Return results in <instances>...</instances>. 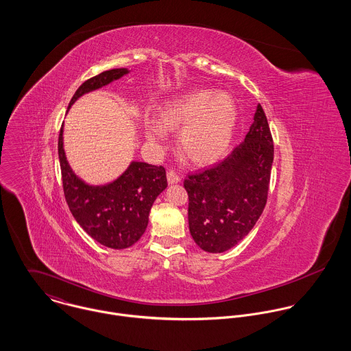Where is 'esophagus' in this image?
I'll return each mask as SVG.
<instances>
[{"label":"esophagus","instance_id":"34e87169","mask_svg":"<svg viewBox=\"0 0 351 351\" xmlns=\"http://www.w3.org/2000/svg\"><path fill=\"white\" fill-rule=\"evenodd\" d=\"M167 181H169V184H178L181 181V177L177 171L170 170V171H167Z\"/></svg>","mask_w":351,"mask_h":351}]
</instances>
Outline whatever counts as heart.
<instances>
[{
	"instance_id": "1",
	"label": "heart",
	"mask_w": 351,
	"mask_h": 351,
	"mask_svg": "<svg viewBox=\"0 0 351 351\" xmlns=\"http://www.w3.org/2000/svg\"><path fill=\"white\" fill-rule=\"evenodd\" d=\"M158 119L160 125H146L150 142L160 145L166 139L165 128H181L180 145L185 155L196 163H209L230 147L238 123V108L227 93L196 90L163 104Z\"/></svg>"
}]
</instances>
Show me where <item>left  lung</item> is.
Returning <instances> with one entry per match:
<instances>
[{
    "mask_svg": "<svg viewBox=\"0 0 351 351\" xmlns=\"http://www.w3.org/2000/svg\"><path fill=\"white\" fill-rule=\"evenodd\" d=\"M273 158V138L258 104L245 141L220 163L184 181L189 231L200 249L230 250L250 232L267 201Z\"/></svg>",
    "mask_w": 351,
    "mask_h": 351,
    "instance_id": "8db88e82",
    "label": "left lung"
}]
</instances>
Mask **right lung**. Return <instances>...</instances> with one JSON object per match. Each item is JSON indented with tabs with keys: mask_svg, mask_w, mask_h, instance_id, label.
<instances>
[{
	"mask_svg": "<svg viewBox=\"0 0 351 351\" xmlns=\"http://www.w3.org/2000/svg\"><path fill=\"white\" fill-rule=\"evenodd\" d=\"M128 73L127 69H112L85 81L74 93L69 108L85 93L97 90ZM58 154L64 199L77 223L109 249L121 250L135 245L147 228L154 201L167 186L165 167L134 160L113 182L89 185L74 174L66 159L63 125Z\"/></svg>",
	"mask_w": 351,
	"mask_h": 351,
	"instance_id": "add662e5",
	"label": "right lung"
}]
</instances>
